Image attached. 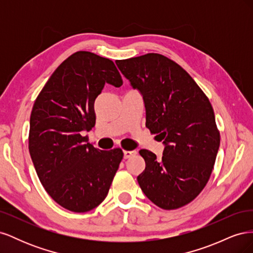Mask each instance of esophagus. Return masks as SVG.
<instances>
[{
    "label": "esophagus",
    "instance_id": "obj_1",
    "mask_svg": "<svg viewBox=\"0 0 253 253\" xmlns=\"http://www.w3.org/2000/svg\"><path fill=\"white\" fill-rule=\"evenodd\" d=\"M135 154H136V151H124V157L126 159L129 158V157L135 155Z\"/></svg>",
    "mask_w": 253,
    "mask_h": 253
}]
</instances>
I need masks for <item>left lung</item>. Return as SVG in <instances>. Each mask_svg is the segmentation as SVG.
<instances>
[{
    "label": "left lung",
    "mask_w": 253,
    "mask_h": 253,
    "mask_svg": "<svg viewBox=\"0 0 253 253\" xmlns=\"http://www.w3.org/2000/svg\"><path fill=\"white\" fill-rule=\"evenodd\" d=\"M122 75L142 95L145 126L164 141L163 157L140 150L142 192L159 208L188 205L208 182L219 148V132L208 97L173 60L159 53L117 60Z\"/></svg>",
    "instance_id": "left-lung-1"
}]
</instances>
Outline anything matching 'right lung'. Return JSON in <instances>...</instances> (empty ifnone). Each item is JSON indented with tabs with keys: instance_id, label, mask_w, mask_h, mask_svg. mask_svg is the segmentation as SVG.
<instances>
[{
	"instance_id": "1",
	"label": "right lung",
	"mask_w": 253,
	"mask_h": 253,
	"mask_svg": "<svg viewBox=\"0 0 253 253\" xmlns=\"http://www.w3.org/2000/svg\"><path fill=\"white\" fill-rule=\"evenodd\" d=\"M119 87L114 62L77 51L52 73L30 114L29 154L42 186L63 208L87 212L100 205L124 152L94 148L83 136L95 126L94 103L104 84Z\"/></svg>"
}]
</instances>
